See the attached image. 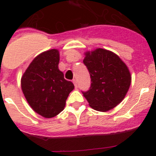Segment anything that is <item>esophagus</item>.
<instances>
[{
	"label": "esophagus",
	"instance_id": "1",
	"mask_svg": "<svg viewBox=\"0 0 156 156\" xmlns=\"http://www.w3.org/2000/svg\"><path fill=\"white\" fill-rule=\"evenodd\" d=\"M73 82L75 87L77 88V81H76V80H73Z\"/></svg>",
	"mask_w": 156,
	"mask_h": 156
}]
</instances>
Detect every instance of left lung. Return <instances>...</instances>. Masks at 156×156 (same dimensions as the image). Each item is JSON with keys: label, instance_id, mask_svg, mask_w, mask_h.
Masks as SVG:
<instances>
[{"label": "left lung", "instance_id": "obj_1", "mask_svg": "<svg viewBox=\"0 0 156 156\" xmlns=\"http://www.w3.org/2000/svg\"><path fill=\"white\" fill-rule=\"evenodd\" d=\"M83 63L91 78L90 89L83 94L93 109L107 112L124 99L130 83L131 74L116 54L103 48L84 53Z\"/></svg>", "mask_w": 156, "mask_h": 156}]
</instances>
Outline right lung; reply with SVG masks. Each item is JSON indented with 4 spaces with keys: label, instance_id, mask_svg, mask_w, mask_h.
Wrapping results in <instances>:
<instances>
[{
    "label": "right lung",
    "instance_id": "add662e5",
    "mask_svg": "<svg viewBox=\"0 0 156 156\" xmlns=\"http://www.w3.org/2000/svg\"><path fill=\"white\" fill-rule=\"evenodd\" d=\"M58 49L46 51L32 61L21 78V87L30 106L44 118H52L64 109L74 89L58 69Z\"/></svg>",
    "mask_w": 156,
    "mask_h": 156
}]
</instances>
